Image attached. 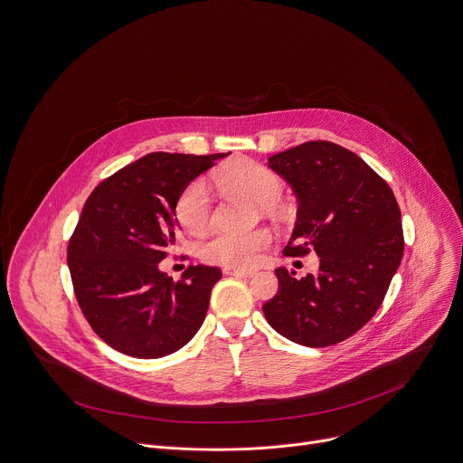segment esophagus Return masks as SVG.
I'll return each instance as SVG.
<instances>
[{
    "instance_id": "esophagus-1",
    "label": "esophagus",
    "mask_w": 463,
    "mask_h": 463,
    "mask_svg": "<svg viewBox=\"0 0 463 463\" xmlns=\"http://www.w3.org/2000/svg\"><path fill=\"white\" fill-rule=\"evenodd\" d=\"M226 276H242V278H251L255 276V270H246V269H235V267H226L224 269Z\"/></svg>"
}]
</instances>
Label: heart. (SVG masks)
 I'll return each instance as SVG.
<instances>
[{"label":"heart","mask_w":463,"mask_h":463,"mask_svg":"<svg viewBox=\"0 0 463 463\" xmlns=\"http://www.w3.org/2000/svg\"><path fill=\"white\" fill-rule=\"evenodd\" d=\"M215 180L224 189L246 194L263 203L274 202L283 189V182L274 171L251 160L230 162L215 175ZM175 212L180 226L187 233L200 235L208 230L212 221V196L208 184L202 180L189 184L178 196ZM270 242L272 235L269 230H255L248 233L217 232L202 244L200 253L202 260L208 263L246 269L260 261L261 253L270 246Z\"/></svg>","instance_id":"1"}]
</instances>
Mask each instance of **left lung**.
Listing matches in <instances>:
<instances>
[{"label": "left lung", "mask_w": 463, "mask_h": 463, "mask_svg": "<svg viewBox=\"0 0 463 463\" xmlns=\"http://www.w3.org/2000/svg\"><path fill=\"white\" fill-rule=\"evenodd\" d=\"M298 198V221L283 255L317 251L320 270L298 279L278 269V294L263 305L285 338L335 345L363 329L399 269L404 237L390 185L354 152L331 141H305L269 158Z\"/></svg>", "instance_id": "obj_1"}]
</instances>
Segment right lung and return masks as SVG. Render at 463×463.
I'll return each instance as SVG.
<instances>
[{"label":"right lung","mask_w":463,"mask_h":463,"mask_svg":"<svg viewBox=\"0 0 463 463\" xmlns=\"http://www.w3.org/2000/svg\"><path fill=\"white\" fill-rule=\"evenodd\" d=\"M228 154L152 152L88 196L70 237L68 267L84 318L110 347L158 358L184 347L200 329L221 269L189 267L175 281L158 263L176 244L178 196Z\"/></svg>","instance_id":"right-lung-1"}]
</instances>
